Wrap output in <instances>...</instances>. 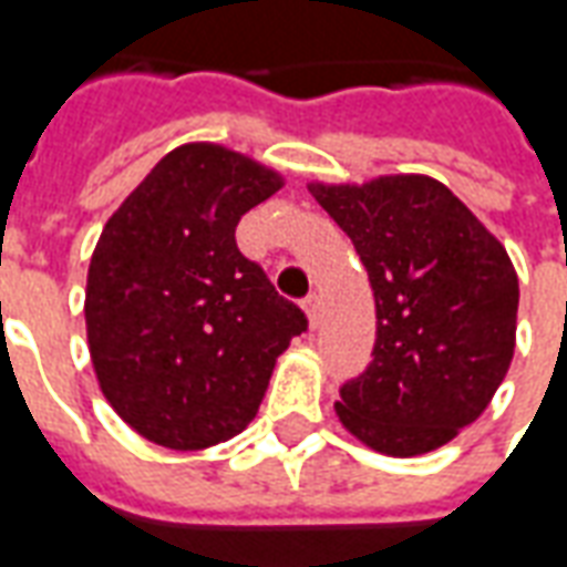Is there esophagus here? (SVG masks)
<instances>
[{
	"mask_svg": "<svg viewBox=\"0 0 567 567\" xmlns=\"http://www.w3.org/2000/svg\"><path fill=\"white\" fill-rule=\"evenodd\" d=\"M303 309H307L309 328H319V321H321V297L319 295H309L307 303H303Z\"/></svg>",
	"mask_w": 567,
	"mask_h": 567,
	"instance_id": "1",
	"label": "esophagus"
}]
</instances>
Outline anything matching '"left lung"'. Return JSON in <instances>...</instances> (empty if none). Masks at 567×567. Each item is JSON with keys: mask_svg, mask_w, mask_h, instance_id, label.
<instances>
[{"mask_svg": "<svg viewBox=\"0 0 567 567\" xmlns=\"http://www.w3.org/2000/svg\"><path fill=\"white\" fill-rule=\"evenodd\" d=\"M368 270L377 343L337 416L394 458L450 443L498 392L516 346L519 279L507 251L427 175L309 185Z\"/></svg>", "mask_w": 567, "mask_h": 567, "instance_id": "left-lung-1", "label": "left lung"}]
</instances>
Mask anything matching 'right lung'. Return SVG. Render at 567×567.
<instances>
[{"mask_svg":"<svg viewBox=\"0 0 567 567\" xmlns=\"http://www.w3.org/2000/svg\"><path fill=\"white\" fill-rule=\"evenodd\" d=\"M282 175L190 142L169 151L105 221L84 295L105 401L166 450H206L255 419L303 309L236 248V224Z\"/></svg>","mask_w":567,"mask_h":567,"instance_id":"1","label":"right lung"}]
</instances>
